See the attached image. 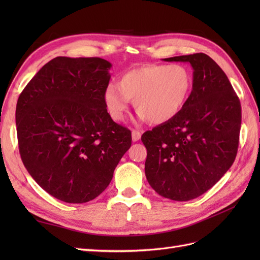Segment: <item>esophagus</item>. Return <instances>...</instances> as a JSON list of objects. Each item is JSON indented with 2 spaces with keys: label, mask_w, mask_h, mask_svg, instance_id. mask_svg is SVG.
Segmentation results:
<instances>
[{
  "label": "esophagus",
  "mask_w": 260,
  "mask_h": 260,
  "mask_svg": "<svg viewBox=\"0 0 260 260\" xmlns=\"http://www.w3.org/2000/svg\"><path fill=\"white\" fill-rule=\"evenodd\" d=\"M140 139H141V133H140V132L139 131H135V129L132 131V140H133V142L140 141Z\"/></svg>",
  "instance_id": "1"
}]
</instances>
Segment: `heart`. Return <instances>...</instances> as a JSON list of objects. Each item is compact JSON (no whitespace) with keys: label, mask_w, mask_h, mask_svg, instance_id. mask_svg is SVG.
Wrapping results in <instances>:
<instances>
[{"label":"heart","mask_w":260,"mask_h":260,"mask_svg":"<svg viewBox=\"0 0 260 260\" xmlns=\"http://www.w3.org/2000/svg\"><path fill=\"white\" fill-rule=\"evenodd\" d=\"M193 90V75L185 64H144L121 75L118 85L104 90V103L115 121L124 120L134 101L141 120L161 125L173 120L186 106Z\"/></svg>","instance_id":"heart-1"}]
</instances>
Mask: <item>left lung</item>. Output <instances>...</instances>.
Returning a JSON list of instances; mask_svg holds the SVG:
<instances>
[{
	"instance_id": "8db88e82",
	"label": "left lung",
	"mask_w": 260,
	"mask_h": 260,
	"mask_svg": "<svg viewBox=\"0 0 260 260\" xmlns=\"http://www.w3.org/2000/svg\"><path fill=\"white\" fill-rule=\"evenodd\" d=\"M164 60L192 66L193 90L179 116L142 135L145 175L159 196L189 201L211 189L233 165L241 106L228 77L206 53Z\"/></svg>"
}]
</instances>
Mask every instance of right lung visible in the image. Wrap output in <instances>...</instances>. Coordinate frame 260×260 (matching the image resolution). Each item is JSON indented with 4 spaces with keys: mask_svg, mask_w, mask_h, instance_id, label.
Masks as SVG:
<instances>
[{
    "mask_svg": "<svg viewBox=\"0 0 260 260\" xmlns=\"http://www.w3.org/2000/svg\"><path fill=\"white\" fill-rule=\"evenodd\" d=\"M110 68L102 58L57 57L18 99L22 162L58 200L85 203L98 197L132 145L131 131L115 123L104 103Z\"/></svg>",
    "mask_w": 260,
    "mask_h": 260,
    "instance_id": "obj_1",
    "label": "right lung"
}]
</instances>
